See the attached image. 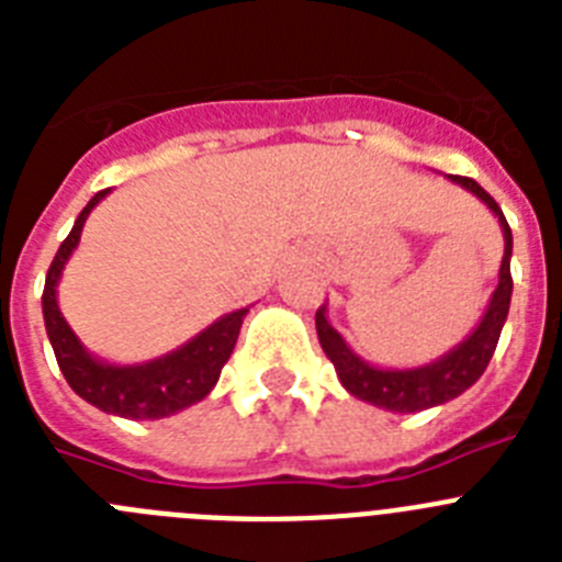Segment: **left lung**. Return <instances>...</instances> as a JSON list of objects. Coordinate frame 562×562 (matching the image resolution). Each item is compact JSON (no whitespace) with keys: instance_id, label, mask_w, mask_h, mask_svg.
I'll use <instances>...</instances> for the list:
<instances>
[{"instance_id":"obj_1","label":"left lung","mask_w":562,"mask_h":562,"mask_svg":"<svg viewBox=\"0 0 562 562\" xmlns=\"http://www.w3.org/2000/svg\"><path fill=\"white\" fill-rule=\"evenodd\" d=\"M456 186L475 193L490 211L498 216L501 231H504V258H501L498 286H495L490 306H486L481 324L473 335H467L453 351H448L439 360L419 366V369H376L371 362L360 360L342 340L340 331L326 321V306H321L315 315L317 340L324 346L326 357L335 362V371L340 376L342 389L362 402H371L376 408L396 411V414H414V411L434 408L464 394L493 360V351L498 346L501 329L509 315V297H513V272H509V258H513V231L506 225L498 202L484 191L470 177H448Z\"/></svg>"}]
</instances>
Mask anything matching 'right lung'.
Returning <instances> with one entry per match:
<instances>
[{
    "label": "right lung",
    "instance_id": "add662e5",
    "mask_svg": "<svg viewBox=\"0 0 562 562\" xmlns=\"http://www.w3.org/2000/svg\"><path fill=\"white\" fill-rule=\"evenodd\" d=\"M106 193L109 188L98 191L89 200V205L78 213L76 225H72L69 236L58 247L53 265H49L42 295L44 326H47V337L53 342L64 380L69 382V389L76 391L81 400L106 411V414L123 416V419H162V416L186 411L188 405L211 394V389L222 374V366L233 355V346H236L238 329H241L247 310H236L231 315L220 317L216 324L207 326L205 331H200L177 351L157 357V360L140 362V366H112V362H103L89 355L76 337V331L69 329V324L64 321L61 310H58L56 286L67 258L78 247L89 211Z\"/></svg>",
    "mask_w": 562,
    "mask_h": 562
}]
</instances>
